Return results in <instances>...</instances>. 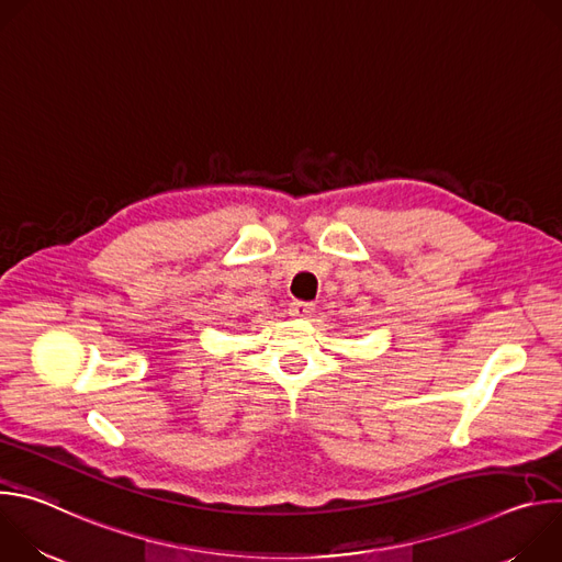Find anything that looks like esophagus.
I'll return each mask as SVG.
<instances>
[{"label": "esophagus", "mask_w": 562, "mask_h": 562, "mask_svg": "<svg viewBox=\"0 0 562 562\" xmlns=\"http://www.w3.org/2000/svg\"><path fill=\"white\" fill-rule=\"evenodd\" d=\"M313 311H315V306H313L311 302L295 300V302H291V304H289V313H291L293 317H306V315H311Z\"/></svg>", "instance_id": "esophagus-1"}]
</instances>
